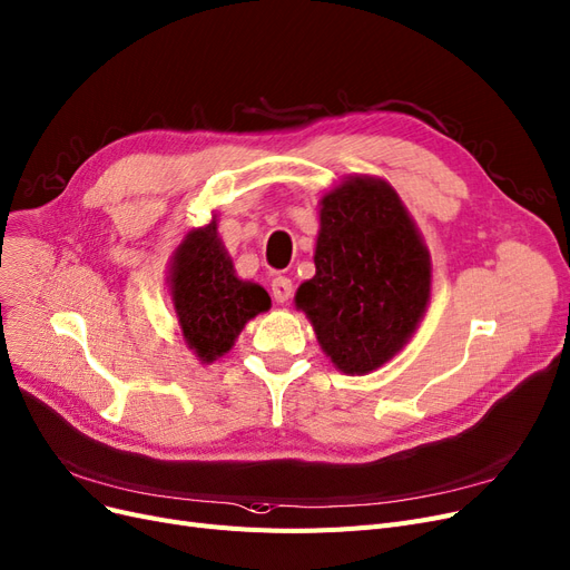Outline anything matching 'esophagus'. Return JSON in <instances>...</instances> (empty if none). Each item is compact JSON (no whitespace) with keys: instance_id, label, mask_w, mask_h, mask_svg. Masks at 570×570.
I'll list each match as a JSON object with an SVG mask.
<instances>
[{"instance_id":"34e87169","label":"esophagus","mask_w":570,"mask_h":570,"mask_svg":"<svg viewBox=\"0 0 570 570\" xmlns=\"http://www.w3.org/2000/svg\"><path fill=\"white\" fill-rule=\"evenodd\" d=\"M292 289H294V285L287 276H276L271 281V294L278 304H285L292 297Z\"/></svg>"}]
</instances>
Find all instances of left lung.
I'll return each mask as SVG.
<instances>
[{
	"label": "left lung",
	"mask_w": 570,
	"mask_h": 570,
	"mask_svg": "<svg viewBox=\"0 0 570 570\" xmlns=\"http://www.w3.org/2000/svg\"><path fill=\"white\" fill-rule=\"evenodd\" d=\"M315 276L294 304L344 374H370L402 351L430 302V253L397 191L348 177L321 200Z\"/></svg>",
	"instance_id": "left-lung-1"
}]
</instances>
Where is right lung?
Returning <instances> with one entry per match:
<instances>
[{
    "label": "right lung",
    "mask_w": 570,
    "mask_h": 570,
    "mask_svg": "<svg viewBox=\"0 0 570 570\" xmlns=\"http://www.w3.org/2000/svg\"><path fill=\"white\" fill-rule=\"evenodd\" d=\"M170 297L185 344L200 362L229 353L247 321L271 308L264 287L240 281L217 219L191 229L170 259Z\"/></svg>",
    "instance_id": "1"
}]
</instances>
